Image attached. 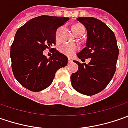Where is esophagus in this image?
I'll list each match as a JSON object with an SVG mask.
<instances>
[{
    "instance_id": "obj_1",
    "label": "esophagus",
    "mask_w": 128,
    "mask_h": 128,
    "mask_svg": "<svg viewBox=\"0 0 128 128\" xmlns=\"http://www.w3.org/2000/svg\"><path fill=\"white\" fill-rule=\"evenodd\" d=\"M72 62V59L71 58H68V63H70Z\"/></svg>"
}]
</instances>
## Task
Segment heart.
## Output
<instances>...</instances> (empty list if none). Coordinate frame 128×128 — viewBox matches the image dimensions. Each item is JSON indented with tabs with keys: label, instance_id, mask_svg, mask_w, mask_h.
<instances>
[{
	"label": "heart",
	"instance_id": "obj_1",
	"mask_svg": "<svg viewBox=\"0 0 128 128\" xmlns=\"http://www.w3.org/2000/svg\"><path fill=\"white\" fill-rule=\"evenodd\" d=\"M72 31L73 32L77 35L79 32H80L82 30H85V27L80 23H77L75 24L72 28ZM79 50V47L77 45L75 44H63L60 46L59 47V51L60 52H61L62 54L66 56L71 57L78 50Z\"/></svg>",
	"mask_w": 128,
	"mask_h": 128
}]
</instances>
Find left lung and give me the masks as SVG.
Instances as JSON below:
<instances>
[{
	"label": "left lung",
	"instance_id": "obj_1",
	"mask_svg": "<svg viewBox=\"0 0 128 128\" xmlns=\"http://www.w3.org/2000/svg\"><path fill=\"white\" fill-rule=\"evenodd\" d=\"M87 30L86 47L78 57L82 62L90 58L88 64L74 60L78 66L70 76L72 87L86 96H93L106 88L116 70L119 50L114 32L101 20L92 17L78 18Z\"/></svg>",
	"mask_w": 128,
	"mask_h": 128
}]
</instances>
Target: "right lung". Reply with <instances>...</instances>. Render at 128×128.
<instances>
[{"label":"right lung","instance_id":"add662e5","mask_svg":"<svg viewBox=\"0 0 128 128\" xmlns=\"http://www.w3.org/2000/svg\"><path fill=\"white\" fill-rule=\"evenodd\" d=\"M68 20L40 16L18 28L10 47L11 68L18 82L28 90L39 92L47 88L57 70L67 66L68 58L56 48H50L52 55L50 58L42 52L56 45L57 29Z\"/></svg>","mask_w":128,"mask_h":128}]
</instances>
